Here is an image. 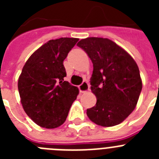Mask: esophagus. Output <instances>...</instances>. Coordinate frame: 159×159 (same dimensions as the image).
I'll return each instance as SVG.
<instances>
[{
    "mask_svg": "<svg viewBox=\"0 0 159 159\" xmlns=\"http://www.w3.org/2000/svg\"><path fill=\"white\" fill-rule=\"evenodd\" d=\"M79 89H80V92H82V93H85V92L89 91V84H88L87 81H84V82L80 85Z\"/></svg>",
    "mask_w": 159,
    "mask_h": 159,
    "instance_id": "1",
    "label": "esophagus"
}]
</instances>
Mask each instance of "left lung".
<instances>
[{"label":"left lung","mask_w":159,"mask_h":159,"mask_svg":"<svg viewBox=\"0 0 159 159\" xmlns=\"http://www.w3.org/2000/svg\"><path fill=\"white\" fill-rule=\"evenodd\" d=\"M77 46L93 64L91 90L96 104L87 110L88 118L102 127L121 123L135 108L143 84L134 59L112 40L88 37Z\"/></svg>","instance_id":"8db88e82"}]
</instances>
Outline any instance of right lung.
<instances>
[{
	"mask_svg": "<svg viewBox=\"0 0 159 159\" xmlns=\"http://www.w3.org/2000/svg\"><path fill=\"white\" fill-rule=\"evenodd\" d=\"M77 38L51 40L26 61L18 80L20 102L25 113L42 127L57 128L65 122L79 89L64 81V60Z\"/></svg>",
	"mask_w": 159,
	"mask_h": 159,
	"instance_id": "add662e5",
	"label": "right lung"
}]
</instances>
